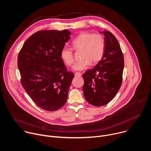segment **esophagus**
<instances>
[{"label":"esophagus","mask_w":151,"mask_h":151,"mask_svg":"<svg viewBox=\"0 0 151 151\" xmlns=\"http://www.w3.org/2000/svg\"><path fill=\"white\" fill-rule=\"evenodd\" d=\"M81 73H79V72H78V73H76L75 74V77H79V76H81Z\"/></svg>","instance_id":"34e87169"}]
</instances>
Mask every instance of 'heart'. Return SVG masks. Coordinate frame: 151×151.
<instances>
[{
	"label": "heart",
	"mask_w": 151,
	"mask_h": 151,
	"mask_svg": "<svg viewBox=\"0 0 151 151\" xmlns=\"http://www.w3.org/2000/svg\"><path fill=\"white\" fill-rule=\"evenodd\" d=\"M73 49L75 51L81 50L82 60L73 66L75 71H81L87 69L93 62H99L104 54V40L103 36L99 33L93 34L90 32H82L71 42ZM61 58L67 66H72L75 59L72 49L64 47L61 51Z\"/></svg>",
	"instance_id": "b5f03b06"
}]
</instances>
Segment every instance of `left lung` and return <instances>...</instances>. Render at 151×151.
Returning <instances> with one entry per match:
<instances>
[{
	"mask_svg": "<svg viewBox=\"0 0 151 151\" xmlns=\"http://www.w3.org/2000/svg\"><path fill=\"white\" fill-rule=\"evenodd\" d=\"M100 33L104 36V51L101 60L82 75V90L85 99L91 104L101 106L116 96L122 81L124 59L119 42L110 32Z\"/></svg>",
	"mask_w": 151,
	"mask_h": 151,
	"instance_id": "obj_1",
	"label": "left lung"
}]
</instances>
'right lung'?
I'll use <instances>...</instances> for the list:
<instances>
[{
  "label": "right lung",
  "instance_id": "obj_1",
  "mask_svg": "<svg viewBox=\"0 0 151 151\" xmlns=\"http://www.w3.org/2000/svg\"><path fill=\"white\" fill-rule=\"evenodd\" d=\"M70 34L67 30L38 31L26 40L18 54L21 84L44 110L57 111L67 101L74 74L68 71L60 54Z\"/></svg>",
  "mask_w": 151,
  "mask_h": 151
}]
</instances>
